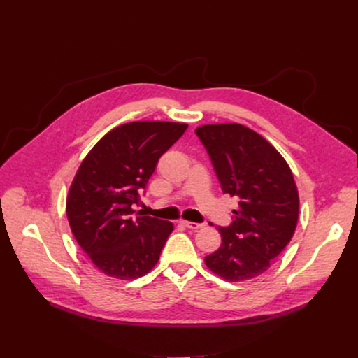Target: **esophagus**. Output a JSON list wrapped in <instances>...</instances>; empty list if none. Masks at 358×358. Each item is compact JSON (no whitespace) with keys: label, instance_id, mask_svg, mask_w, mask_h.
Returning <instances> with one entry per match:
<instances>
[{"label":"esophagus","instance_id":"esophagus-1","mask_svg":"<svg viewBox=\"0 0 358 358\" xmlns=\"http://www.w3.org/2000/svg\"><path fill=\"white\" fill-rule=\"evenodd\" d=\"M180 224H182L185 228H189V229H199L203 227L202 224H196V222H191V221H180Z\"/></svg>","mask_w":358,"mask_h":358}]
</instances>
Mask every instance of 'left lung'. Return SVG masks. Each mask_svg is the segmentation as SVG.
<instances>
[{"mask_svg": "<svg viewBox=\"0 0 358 358\" xmlns=\"http://www.w3.org/2000/svg\"><path fill=\"white\" fill-rule=\"evenodd\" d=\"M206 145L224 194L236 196L229 227H220V249L206 265L229 282L266 272L290 242L299 217V194L292 170L261 134L238 123L195 129Z\"/></svg>", "mask_w": 358, "mask_h": 358, "instance_id": "left-lung-1", "label": "left lung"}]
</instances>
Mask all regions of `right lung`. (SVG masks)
Listing matches in <instances>:
<instances>
[{"mask_svg":"<svg viewBox=\"0 0 358 358\" xmlns=\"http://www.w3.org/2000/svg\"><path fill=\"white\" fill-rule=\"evenodd\" d=\"M188 124L131 122L110 130L83 159L66 198L72 234L92 264L108 276L131 280L159 262L174 227L136 214L140 192L159 159Z\"/></svg>","mask_w":358,"mask_h":358,"instance_id":"obj_1","label":"right lung"}]
</instances>
